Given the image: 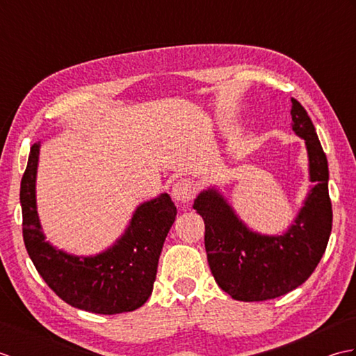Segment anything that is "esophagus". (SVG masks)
<instances>
[{
	"mask_svg": "<svg viewBox=\"0 0 356 356\" xmlns=\"http://www.w3.org/2000/svg\"><path fill=\"white\" fill-rule=\"evenodd\" d=\"M194 190L190 180L186 179H180L172 186V197L174 200H177L180 203H186L193 199Z\"/></svg>",
	"mask_w": 356,
	"mask_h": 356,
	"instance_id": "1",
	"label": "esophagus"
}]
</instances>
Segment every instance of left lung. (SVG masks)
<instances>
[{
    "label": "left lung",
    "instance_id": "8db88e82",
    "mask_svg": "<svg viewBox=\"0 0 356 356\" xmlns=\"http://www.w3.org/2000/svg\"><path fill=\"white\" fill-rule=\"evenodd\" d=\"M292 130L306 140L315 186L283 236L249 231L216 190L199 194L193 208L205 222V249L217 284L238 301L272 300L303 284L318 266L332 231L327 159L311 118L292 97Z\"/></svg>",
    "mask_w": 356,
    "mask_h": 356
}]
</instances>
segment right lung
Returning a JSON list of instances; mask_svg holds the SVG:
<instances>
[{"instance_id": "right-lung-1", "label": "right lung", "mask_w": 356, "mask_h": 356, "mask_svg": "<svg viewBox=\"0 0 356 356\" xmlns=\"http://www.w3.org/2000/svg\"><path fill=\"white\" fill-rule=\"evenodd\" d=\"M40 143L30 148L19 200L22 237L36 270L67 305L93 314H122L140 307L153 292L159 257L177 209L168 194L142 203L115 246L95 257H73L44 240L36 213L35 179Z\"/></svg>"}]
</instances>
